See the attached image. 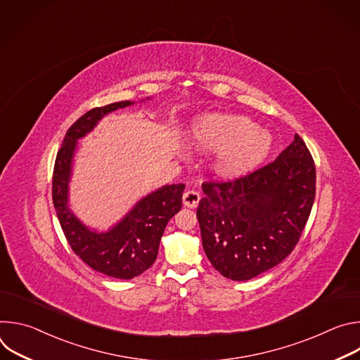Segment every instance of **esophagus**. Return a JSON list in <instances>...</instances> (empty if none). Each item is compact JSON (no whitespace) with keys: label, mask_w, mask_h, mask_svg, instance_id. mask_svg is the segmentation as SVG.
I'll return each instance as SVG.
<instances>
[{"label":"esophagus","mask_w":360,"mask_h":360,"mask_svg":"<svg viewBox=\"0 0 360 360\" xmlns=\"http://www.w3.org/2000/svg\"><path fill=\"white\" fill-rule=\"evenodd\" d=\"M199 199H200V195L199 192L196 191H186L182 196V202L186 208H196L198 203H199Z\"/></svg>","instance_id":"obj_1"}]
</instances>
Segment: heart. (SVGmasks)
Returning <instances> with one entry per match:
<instances>
[{
    "mask_svg": "<svg viewBox=\"0 0 360 360\" xmlns=\"http://www.w3.org/2000/svg\"><path fill=\"white\" fill-rule=\"evenodd\" d=\"M189 136L200 150H219L215 168L228 178L239 176L262 164L272 146L266 131L240 115H202L191 125Z\"/></svg>",
    "mask_w": 360,
    "mask_h": 360,
    "instance_id": "heart-1",
    "label": "heart"
}]
</instances>
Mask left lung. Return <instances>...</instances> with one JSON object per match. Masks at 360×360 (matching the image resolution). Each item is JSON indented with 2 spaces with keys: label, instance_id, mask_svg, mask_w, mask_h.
Masks as SVG:
<instances>
[{
  "label": "left lung",
  "instance_id": "1",
  "mask_svg": "<svg viewBox=\"0 0 360 360\" xmlns=\"http://www.w3.org/2000/svg\"><path fill=\"white\" fill-rule=\"evenodd\" d=\"M196 218L212 266L249 281L279 265L296 246L316 191L315 162L303 139L269 165L229 182H205Z\"/></svg>",
  "mask_w": 360,
  "mask_h": 360
}]
</instances>
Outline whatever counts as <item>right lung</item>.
<instances>
[{
	"mask_svg": "<svg viewBox=\"0 0 360 360\" xmlns=\"http://www.w3.org/2000/svg\"><path fill=\"white\" fill-rule=\"evenodd\" d=\"M149 99V98H146ZM121 101L94 108L67 131L57 153L53 176V202L64 235L79 258L94 271L117 279H132L152 266L169 219L182 208L184 184L164 185L141 198L131 211L107 231L86 226L70 207V182L78 141L105 115L134 105Z\"/></svg>",
	"mask_w": 360,
	"mask_h": 360,
	"instance_id": "add662e5",
	"label": "right lung"
}]
</instances>
